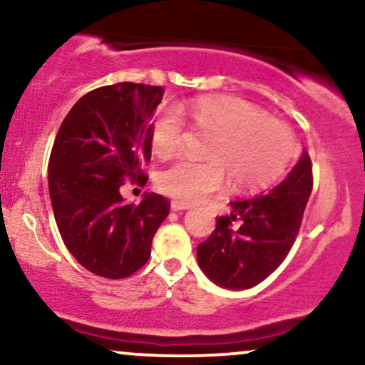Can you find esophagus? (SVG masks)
Instances as JSON below:
<instances>
[{"label":"esophagus","instance_id":"1","mask_svg":"<svg viewBox=\"0 0 365 365\" xmlns=\"http://www.w3.org/2000/svg\"><path fill=\"white\" fill-rule=\"evenodd\" d=\"M188 209H190V206L185 202H180V200H173V202H171V211H175V212L188 211Z\"/></svg>","mask_w":365,"mask_h":365}]
</instances>
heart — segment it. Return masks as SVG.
<instances>
[{
  "label": "heart",
  "mask_w": 365,
  "mask_h": 365,
  "mask_svg": "<svg viewBox=\"0 0 365 365\" xmlns=\"http://www.w3.org/2000/svg\"><path fill=\"white\" fill-rule=\"evenodd\" d=\"M195 127L216 133L207 158L211 161L180 159L159 173L165 194L195 204L221 190L226 178L238 190H257L278 180L295 158L293 132L269 118L261 108L238 98H199L187 108ZM185 137V121L173 106L159 110L150 127V142L158 156L177 154Z\"/></svg>",
  "instance_id": "obj_1"
}]
</instances>
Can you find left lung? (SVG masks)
Returning a JSON list of instances; mask_svg holds the SVG:
<instances>
[{"mask_svg": "<svg viewBox=\"0 0 365 365\" xmlns=\"http://www.w3.org/2000/svg\"><path fill=\"white\" fill-rule=\"evenodd\" d=\"M311 190L312 165L304 150L279 185L230 202L232 212L217 217L215 232L197 247L202 273L228 290L264 282L290 252Z\"/></svg>", "mask_w": 365, "mask_h": 365, "instance_id": "obj_1", "label": "left lung"}]
</instances>
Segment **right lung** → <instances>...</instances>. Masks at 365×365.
I'll return each mask as SVG.
<instances>
[{
    "mask_svg": "<svg viewBox=\"0 0 365 365\" xmlns=\"http://www.w3.org/2000/svg\"><path fill=\"white\" fill-rule=\"evenodd\" d=\"M163 87L120 82L82 96L63 120L48 166L49 197L66 249L91 273L120 279L148 262L150 244L170 212L165 197L145 192L127 204V178L145 183L150 118Z\"/></svg>",
    "mask_w": 365,
    "mask_h": 365,
    "instance_id": "obj_1",
    "label": "right lung"
}]
</instances>
